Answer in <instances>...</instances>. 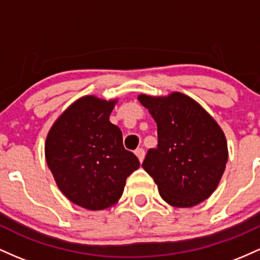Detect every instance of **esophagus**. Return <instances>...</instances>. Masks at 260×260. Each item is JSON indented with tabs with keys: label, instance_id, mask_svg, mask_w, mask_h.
Instances as JSON below:
<instances>
[{
	"label": "esophagus",
	"instance_id": "obj_1",
	"mask_svg": "<svg viewBox=\"0 0 260 260\" xmlns=\"http://www.w3.org/2000/svg\"><path fill=\"white\" fill-rule=\"evenodd\" d=\"M135 154L138 156L140 162L144 161V157H145V150H144V148H138V150L135 151Z\"/></svg>",
	"mask_w": 260,
	"mask_h": 260
}]
</instances>
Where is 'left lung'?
Instances as JSON below:
<instances>
[{
    "mask_svg": "<svg viewBox=\"0 0 260 260\" xmlns=\"http://www.w3.org/2000/svg\"><path fill=\"white\" fill-rule=\"evenodd\" d=\"M157 122L158 145L150 148L142 167L166 203L191 208L214 193L229 152L223 131L203 107L188 95L139 97Z\"/></svg>",
    "mask_w": 260,
    "mask_h": 260,
    "instance_id": "left-lung-1",
    "label": "left lung"
}]
</instances>
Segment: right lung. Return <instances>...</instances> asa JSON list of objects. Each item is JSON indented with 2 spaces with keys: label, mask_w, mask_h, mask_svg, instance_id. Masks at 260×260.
<instances>
[{
  "label": "right lung",
  "mask_w": 260,
  "mask_h": 260,
  "mask_svg": "<svg viewBox=\"0 0 260 260\" xmlns=\"http://www.w3.org/2000/svg\"><path fill=\"white\" fill-rule=\"evenodd\" d=\"M115 101L89 95L75 102L55 121L45 157L57 186L72 203L88 210L110 208L120 199L139 158L122 145L109 121Z\"/></svg>",
  "instance_id": "right-lung-1"
}]
</instances>
